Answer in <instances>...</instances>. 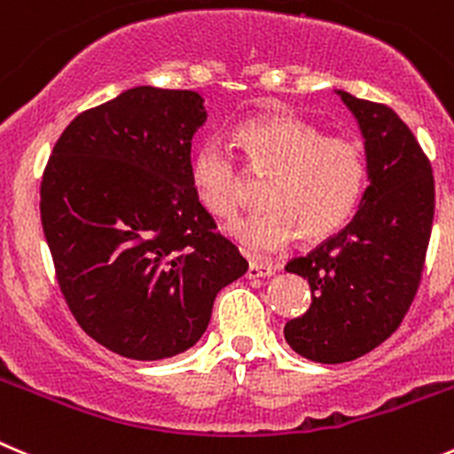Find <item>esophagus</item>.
<instances>
[{
	"mask_svg": "<svg viewBox=\"0 0 454 454\" xmlns=\"http://www.w3.org/2000/svg\"><path fill=\"white\" fill-rule=\"evenodd\" d=\"M276 271V267L271 262L265 261H249L247 267V278H265V276H271Z\"/></svg>",
	"mask_w": 454,
	"mask_h": 454,
	"instance_id": "esophagus-1",
	"label": "esophagus"
}]
</instances>
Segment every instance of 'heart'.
<instances>
[{"instance_id":"1","label":"heart","mask_w":454,"mask_h":454,"mask_svg":"<svg viewBox=\"0 0 454 454\" xmlns=\"http://www.w3.org/2000/svg\"><path fill=\"white\" fill-rule=\"evenodd\" d=\"M249 171L270 178L267 209L230 227L252 252H278L299 234L309 243L330 239L359 209L368 183L364 146L325 136L317 124L289 114L252 118L239 127ZM196 198L215 218H234L247 198V176L234 151L207 140L192 158Z\"/></svg>"}]
</instances>
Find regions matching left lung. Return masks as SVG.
Here are the masks:
<instances>
[{"label":"left lung","instance_id":"8db88e82","mask_svg":"<svg viewBox=\"0 0 454 454\" xmlns=\"http://www.w3.org/2000/svg\"><path fill=\"white\" fill-rule=\"evenodd\" d=\"M336 93L365 137L370 184L345 230L285 267L312 289V305L287 321L285 340L317 364L359 359L401 325L434 215L433 167L408 124L390 106Z\"/></svg>","mask_w":454,"mask_h":454}]
</instances>
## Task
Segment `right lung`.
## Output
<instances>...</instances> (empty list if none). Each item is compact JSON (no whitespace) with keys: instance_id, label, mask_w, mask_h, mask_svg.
Here are the masks:
<instances>
[{"instance_id":"add662e5","label":"right lung","mask_w":454,"mask_h":454,"mask_svg":"<svg viewBox=\"0 0 454 454\" xmlns=\"http://www.w3.org/2000/svg\"><path fill=\"white\" fill-rule=\"evenodd\" d=\"M196 90L136 86L77 115L46 162L40 214L77 325L137 361L192 348L247 271L192 184Z\"/></svg>"}]
</instances>
